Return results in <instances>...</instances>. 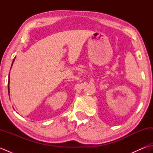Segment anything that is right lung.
I'll list each match as a JSON object with an SVG mask.
<instances>
[{"mask_svg":"<svg viewBox=\"0 0 153 153\" xmlns=\"http://www.w3.org/2000/svg\"><path fill=\"white\" fill-rule=\"evenodd\" d=\"M13 62H14V60H13ZM9 76H10V74H9ZM9 82H10V76H9V81H8V93H9Z\"/></svg>","mask_w":153,"mask_h":153,"instance_id":"add662e5","label":"right lung"}]
</instances>
